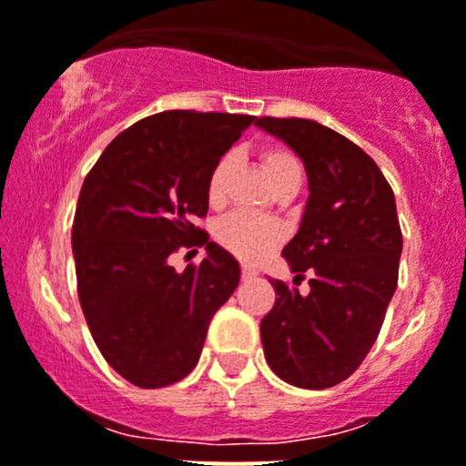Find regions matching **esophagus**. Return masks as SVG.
<instances>
[{"label": "esophagus", "instance_id": "34e87169", "mask_svg": "<svg viewBox=\"0 0 466 466\" xmlns=\"http://www.w3.org/2000/svg\"><path fill=\"white\" fill-rule=\"evenodd\" d=\"M241 275L246 279H250V278H257V268L255 266H248V264H243L241 266Z\"/></svg>", "mask_w": 466, "mask_h": 466}]
</instances>
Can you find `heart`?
Here are the masks:
<instances>
[{
  "mask_svg": "<svg viewBox=\"0 0 466 466\" xmlns=\"http://www.w3.org/2000/svg\"><path fill=\"white\" fill-rule=\"evenodd\" d=\"M261 166L275 188L302 177L300 161L284 146H266L261 150ZM229 173H232V161L229 157H220L207 177V200L211 207H220L228 198ZM282 238L284 229L278 223L246 214V211L229 214L216 225V241L243 261H259L261 257L273 252L282 243Z\"/></svg>",
  "mask_w": 466,
  "mask_h": 466,
  "instance_id": "heart-1",
  "label": "heart"
}]
</instances>
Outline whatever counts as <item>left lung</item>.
I'll return each instance as SVG.
<instances>
[{
    "label": "left lung",
    "mask_w": 466,
    "mask_h": 466,
    "mask_svg": "<svg viewBox=\"0 0 466 466\" xmlns=\"http://www.w3.org/2000/svg\"><path fill=\"white\" fill-rule=\"evenodd\" d=\"M255 125L296 150L309 179L300 229L282 250L293 284L309 278V293L270 279L275 305L259 325L266 362L289 385L328 390L364 362L399 284L394 191L362 147L316 120L264 116Z\"/></svg>",
    "instance_id": "obj_1"
}]
</instances>
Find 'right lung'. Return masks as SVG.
I'll list each match as a JSON object with an SVG mask.
<instances>
[{
  "label": "right lung",
  "mask_w": 466,
  "mask_h": 466,
  "mask_svg": "<svg viewBox=\"0 0 466 466\" xmlns=\"http://www.w3.org/2000/svg\"><path fill=\"white\" fill-rule=\"evenodd\" d=\"M255 123L243 113L164 111L113 138L86 175L72 223L76 291L108 367L141 390L196 369L207 329L237 289L238 261L196 225L207 177ZM206 246L177 274L167 257Z\"/></svg>",
  "instance_id": "obj_1"
}]
</instances>
